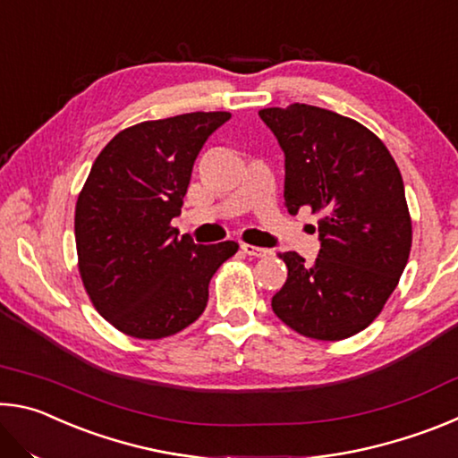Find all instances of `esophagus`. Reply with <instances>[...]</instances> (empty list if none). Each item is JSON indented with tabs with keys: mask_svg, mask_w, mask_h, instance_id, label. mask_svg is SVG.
Wrapping results in <instances>:
<instances>
[{
	"mask_svg": "<svg viewBox=\"0 0 458 458\" xmlns=\"http://www.w3.org/2000/svg\"><path fill=\"white\" fill-rule=\"evenodd\" d=\"M240 248H242L244 254H248V257H254V259H267L270 254V250H267V248L252 246V244H242Z\"/></svg>",
	"mask_w": 458,
	"mask_h": 458,
	"instance_id": "34e87169",
	"label": "esophagus"
}]
</instances>
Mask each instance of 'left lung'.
<instances>
[{"mask_svg":"<svg viewBox=\"0 0 458 458\" xmlns=\"http://www.w3.org/2000/svg\"><path fill=\"white\" fill-rule=\"evenodd\" d=\"M284 151V204L319 214L313 265L278 254L289 268L273 311L301 335L339 341L368 327L396 289L412 246L404 182L386 145L361 123L294 103L262 108Z\"/></svg>","mask_w":458,"mask_h":458,"instance_id":"obj_1","label":"left lung"}]
</instances>
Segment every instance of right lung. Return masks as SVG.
<instances>
[{
	"label": "right lung",
	"instance_id": "add662e5",
	"mask_svg": "<svg viewBox=\"0 0 458 458\" xmlns=\"http://www.w3.org/2000/svg\"><path fill=\"white\" fill-rule=\"evenodd\" d=\"M230 113H185L123 129L98 153L74 212L84 289L125 335H175L204 313L208 286L238 244L177 236L193 161Z\"/></svg>",
	"mask_w": 458,
	"mask_h": 458
}]
</instances>
